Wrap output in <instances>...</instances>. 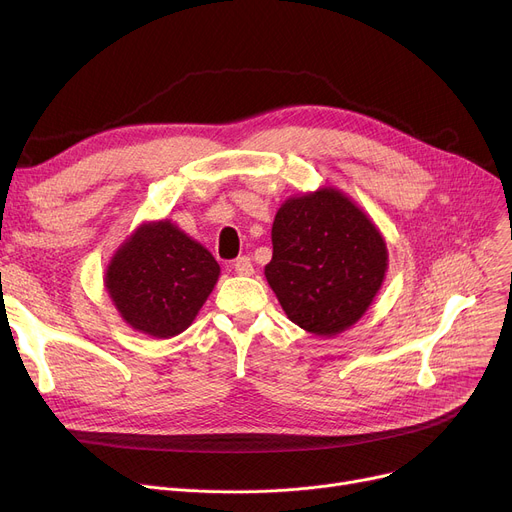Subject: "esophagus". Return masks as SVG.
I'll use <instances>...</instances> for the list:
<instances>
[{
	"mask_svg": "<svg viewBox=\"0 0 512 512\" xmlns=\"http://www.w3.org/2000/svg\"><path fill=\"white\" fill-rule=\"evenodd\" d=\"M232 267H234V272H236L238 276H251V274L255 272V270H253V261H251V257H247V255H242V257H238V259H234Z\"/></svg>",
	"mask_w": 512,
	"mask_h": 512,
	"instance_id": "obj_1",
	"label": "esophagus"
}]
</instances>
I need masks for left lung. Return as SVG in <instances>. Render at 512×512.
<instances>
[{"instance_id":"1","label":"left lung","mask_w":512,"mask_h":512,"mask_svg":"<svg viewBox=\"0 0 512 512\" xmlns=\"http://www.w3.org/2000/svg\"><path fill=\"white\" fill-rule=\"evenodd\" d=\"M265 278L288 319L336 336L367 311L388 265L386 242L367 215L334 188L288 199L272 226Z\"/></svg>"}]
</instances>
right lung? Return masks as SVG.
Listing matches in <instances>:
<instances>
[{
  "label": "right lung",
  "instance_id": "add662e5",
  "mask_svg": "<svg viewBox=\"0 0 512 512\" xmlns=\"http://www.w3.org/2000/svg\"><path fill=\"white\" fill-rule=\"evenodd\" d=\"M220 265L170 222L145 224L116 253L105 284L134 330L170 338L193 324Z\"/></svg>",
  "mask_w": 512,
  "mask_h": 512
}]
</instances>
